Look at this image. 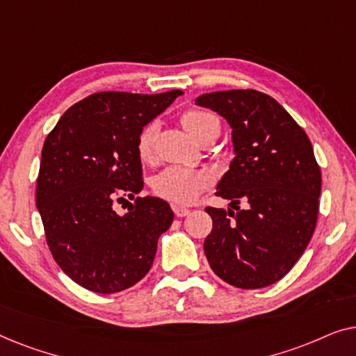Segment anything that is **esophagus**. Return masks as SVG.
<instances>
[{"label": "esophagus", "mask_w": 356, "mask_h": 356, "mask_svg": "<svg viewBox=\"0 0 356 356\" xmlns=\"http://www.w3.org/2000/svg\"><path fill=\"white\" fill-rule=\"evenodd\" d=\"M173 211L177 217H186L189 213V209H186V207H173Z\"/></svg>", "instance_id": "34e87169"}]
</instances>
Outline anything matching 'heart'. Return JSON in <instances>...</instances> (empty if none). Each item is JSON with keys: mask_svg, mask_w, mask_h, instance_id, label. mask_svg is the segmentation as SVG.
<instances>
[{"mask_svg": "<svg viewBox=\"0 0 356 356\" xmlns=\"http://www.w3.org/2000/svg\"><path fill=\"white\" fill-rule=\"evenodd\" d=\"M181 126L194 140L202 144L206 139H216L220 133V123L212 113L204 110H188L181 116ZM159 133L157 121L145 124L136 140V150L140 162L152 163L155 160V139ZM211 175L204 170L170 167L152 179V191L159 197L175 204H189L211 186Z\"/></svg>", "mask_w": 356, "mask_h": 356, "instance_id": "heart-1", "label": "heart"}]
</instances>
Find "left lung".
Masks as SVG:
<instances>
[{
	"mask_svg": "<svg viewBox=\"0 0 356 356\" xmlns=\"http://www.w3.org/2000/svg\"><path fill=\"white\" fill-rule=\"evenodd\" d=\"M196 105L227 120L235 154L216 194L230 199L236 212L206 209L213 222L204 241L209 266L238 289L269 286L289 274L313 236L321 194L313 145L289 111L262 92H211ZM240 200L246 209L237 207Z\"/></svg>",
	"mask_w": 356,
	"mask_h": 356,
	"instance_id": "left-lung-1",
	"label": "left lung"
}]
</instances>
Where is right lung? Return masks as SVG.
I'll use <instances>...</instances> for the list:
<instances>
[{
    "instance_id": "add662e5",
    "label": "right lung",
    "mask_w": 356,
    "mask_h": 356,
    "mask_svg": "<svg viewBox=\"0 0 356 356\" xmlns=\"http://www.w3.org/2000/svg\"><path fill=\"white\" fill-rule=\"evenodd\" d=\"M181 94L99 92L67 108L47 136L37 209L53 257L77 285L116 293L152 267L159 238L173 222L168 202L136 197L124 216L113 202L143 191L136 140Z\"/></svg>"
}]
</instances>
